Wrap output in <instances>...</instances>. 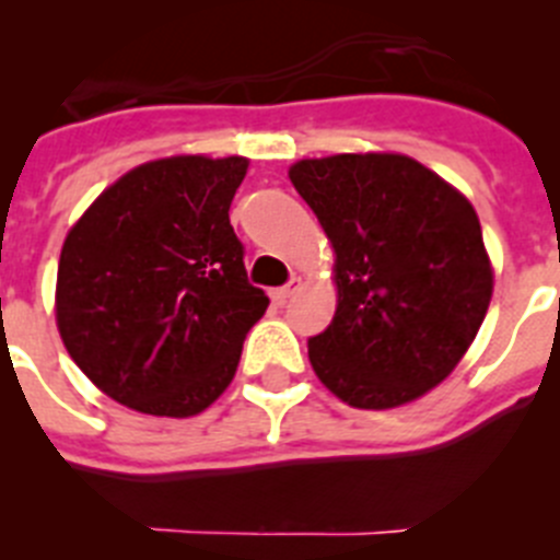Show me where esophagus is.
<instances>
[{
	"mask_svg": "<svg viewBox=\"0 0 560 560\" xmlns=\"http://www.w3.org/2000/svg\"><path fill=\"white\" fill-rule=\"evenodd\" d=\"M300 285H303V280H300V277H291V283H289V285H280V289L271 291V300H275L277 305H283L285 300H289V296L294 294L296 289H300Z\"/></svg>",
	"mask_w": 560,
	"mask_h": 560,
	"instance_id": "1",
	"label": "esophagus"
}]
</instances>
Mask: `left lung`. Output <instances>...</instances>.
<instances>
[{"instance_id":"left-lung-1","label":"left lung","mask_w":560,"mask_h":560,"mask_svg":"<svg viewBox=\"0 0 560 560\" xmlns=\"http://www.w3.org/2000/svg\"><path fill=\"white\" fill-rule=\"evenodd\" d=\"M289 179L336 252L339 303L308 339L314 373L355 409L427 395L471 348L491 305L471 201L404 153L303 160Z\"/></svg>"}]
</instances>
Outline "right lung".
I'll use <instances>...</instances> for the list:
<instances>
[{
  "label": "right lung",
  "mask_w": 560,
  "mask_h": 560,
  "mask_svg": "<svg viewBox=\"0 0 560 560\" xmlns=\"http://www.w3.org/2000/svg\"><path fill=\"white\" fill-rule=\"evenodd\" d=\"M244 156L145 162L101 192L63 241V348L122 407L190 418L230 387L269 296L246 280L230 205Z\"/></svg>",
  "instance_id": "right-lung-1"
}]
</instances>
